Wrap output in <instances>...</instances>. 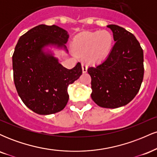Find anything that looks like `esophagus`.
Listing matches in <instances>:
<instances>
[{
	"mask_svg": "<svg viewBox=\"0 0 157 157\" xmlns=\"http://www.w3.org/2000/svg\"><path fill=\"white\" fill-rule=\"evenodd\" d=\"M87 68H88V66L87 64L85 63H82V72L86 73L87 71Z\"/></svg>",
	"mask_w": 157,
	"mask_h": 157,
	"instance_id": "34e87169",
	"label": "esophagus"
}]
</instances>
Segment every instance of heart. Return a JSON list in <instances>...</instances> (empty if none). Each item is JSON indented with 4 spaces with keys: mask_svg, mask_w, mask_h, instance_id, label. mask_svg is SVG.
Here are the masks:
<instances>
[{
    "mask_svg": "<svg viewBox=\"0 0 157 157\" xmlns=\"http://www.w3.org/2000/svg\"><path fill=\"white\" fill-rule=\"evenodd\" d=\"M113 37L109 31H88L79 34L73 42L78 55H87L91 61L102 60L111 51Z\"/></svg>",
    "mask_w": 157,
    "mask_h": 157,
    "instance_id": "b5f03b06",
    "label": "heart"
}]
</instances>
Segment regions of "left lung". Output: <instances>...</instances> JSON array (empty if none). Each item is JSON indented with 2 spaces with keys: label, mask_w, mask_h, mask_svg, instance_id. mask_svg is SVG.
<instances>
[{
  "label": "left lung",
  "mask_w": 157,
  "mask_h": 157,
  "mask_svg": "<svg viewBox=\"0 0 157 157\" xmlns=\"http://www.w3.org/2000/svg\"><path fill=\"white\" fill-rule=\"evenodd\" d=\"M116 43L101 63L90 66L91 97L102 108L116 109L129 103L137 94L144 76L143 50L135 36L111 24Z\"/></svg>",
  "instance_id": "left-lung-1"
}]
</instances>
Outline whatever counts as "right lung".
I'll return each mask as SVG.
<instances>
[{"label": "right lung", "mask_w": 157, "mask_h": 157, "mask_svg": "<svg viewBox=\"0 0 157 157\" xmlns=\"http://www.w3.org/2000/svg\"><path fill=\"white\" fill-rule=\"evenodd\" d=\"M67 31L52 25L41 24L20 37L12 55L15 88L23 103L34 112L48 115L62 111L68 100V86L82 75V67L67 69L46 46L64 48Z\"/></svg>", "instance_id": "add662e5"}]
</instances>
